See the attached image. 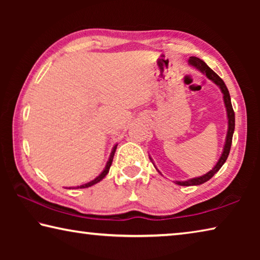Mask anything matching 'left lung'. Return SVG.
<instances>
[{
    "label": "left lung",
    "instance_id": "8db88e82",
    "mask_svg": "<svg viewBox=\"0 0 260 260\" xmlns=\"http://www.w3.org/2000/svg\"><path fill=\"white\" fill-rule=\"evenodd\" d=\"M188 61H189V65H190V67L195 68L196 70H199L200 72L205 74V76L208 77V79H210L211 81L214 82L215 85L220 88V90H221V93L223 95V103H225V107H226L227 119H228V129H227L225 146H223V150H222L221 156H220L219 160L217 161V164H215L213 169L206 174L202 175V177L192 178L190 180H186V181H175V183L179 184V186H199V184L209 181V180L212 178L220 169H221V166L225 164V161L227 160V157H228V155H230L231 147H232L233 134H234V129H235V113H234V110H233V107H232L230 91H228L225 82L222 81V79L220 78L218 74L213 71V70H211L208 65L205 64V61H203L200 58H197V57H190ZM150 160L152 161L151 158H150ZM152 164H153V161H152ZM153 166H155V164H153ZM156 170H157V167H156ZM158 172H159V171H158Z\"/></svg>",
    "mask_w": 260,
    "mask_h": 260
}]
</instances>
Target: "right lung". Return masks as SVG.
Instances as JSON below:
<instances>
[{"mask_svg": "<svg viewBox=\"0 0 260 260\" xmlns=\"http://www.w3.org/2000/svg\"><path fill=\"white\" fill-rule=\"evenodd\" d=\"M116 149H117V144L113 147L111 153H110V157H109V160H108V162H107V166L104 167V170L102 171V173H101V174L99 175V177H96L94 180H91L90 182H87V183H85V184H81V186H78L77 188H88V187H91V186H94V184H96L98 182H100L102 179H104L105 175H107V174L109 173L110 166H111V164H112L113 156H114V152H116Z\"/></svg>", "mask_w": 260, "mask_h": 260, "instance_id": "obj_1", "label": "right lung"}]
</instances>
